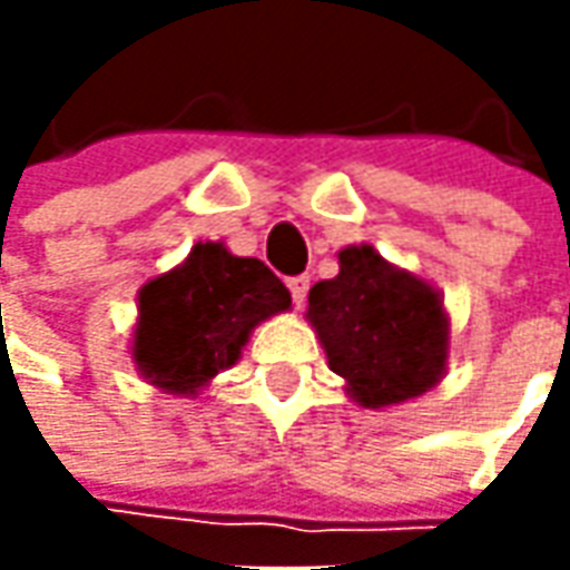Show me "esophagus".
Masks as SVG:
<instances>
[{
	"label": "esophagus",
	"mask_w": 570,
	"mask_h": 570,
	"mask_svg": "<svg viewBox=\"0 0 570 570\" xmlns=\"http://www.w3.org/2000/svg\"><path fill=\"white\" fill-rule=\"evenodd\" d=\"M307 288H311V278H307V275H295V278H288V292H292L295 307H301V304L307 301Z\"/></svg>",
	"instance_id": "1"
}]
</instances>
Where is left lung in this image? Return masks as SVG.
Returning <instances> with one entry per match:
<instances>
[{
	"instance_id": "left-lung-1",
	"label": "left lung",
	"mask_w": 570,
	"mask_h": 570,
	"mask_svg": "<svg viewBox=\"0 0 570 570\" xmlns=\"http://www.w3.org/2000/svg\"><path fill=\"white\" fill-rule=\"evenodd\" d=\"M307 323L330 371L364 409L425 396L448 374L450 317L441 292L386 263L371 244L340 250V275L307 295Z\"/></svg>"
}]
</instances>
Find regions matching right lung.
<instances>
[{
    "label": "right lung",
    "mask_w": 570,
    "mask_h": 570,
    "mask_svg": "<svg viewBox=\"0 0 570 570\" xmlns=\"http://www.w3.org/2000/svg\"><path fill=\"white\" fill-rule=\"evenodd\" d=\"M288 307V288L263 259L199 240L180 266L139 288L132 364L161 393L199 396L215 374L237 364L253 330Z\"/></svg>",
    "instance_id": "right-lung-1"
}]
</instances>
